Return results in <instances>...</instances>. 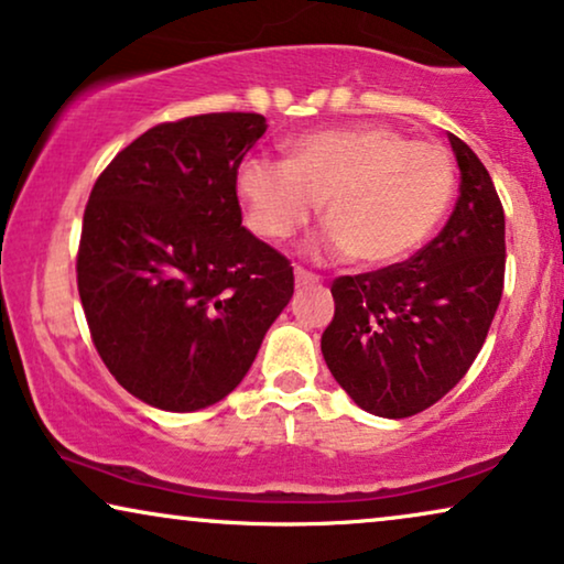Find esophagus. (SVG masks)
Returning <instances> with one entry per match:
<instances>
[{
    "label": "esophagus",
    "instance_id": "34e87169",
    "mask_svg": "<svg viewBox=\"0 0 564 564\" xmlns=\"http://www.w3.org/2000/svg\"><path fill=\"white\" fill-rule=\"evenodd\" d=\"M294 275H296V286L299 289L314 286V283H319V275H314V273H310V270H304V268H299V265L294 270Z\"/></svg>",
    "mask_w": 564,
    "mask_h": 564
}]
</instances>
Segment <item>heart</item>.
I'll list each match as a JSON object with an SVG mask.
<instances>
[{"mask_svg":"<svg viewBox=\"0 0 564 564\" xmlns=\"http://www.w3.org/2000/svg\"><path fill=\"white\" fill-rule=\"evenodd\" d=\"M247 224L286 242L325 200L327 250L381 268L410 258L441 227L456 193L446 147L392 126H352L294 141L289 162L250 156L237 172Z\"/></svg>","mask_w":564,"mask_h":564,"instance_id":"1","label":"heart"}]
</instances>
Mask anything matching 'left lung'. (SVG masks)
I'll use <instances>...</instances> for the list:
<instances>
[{
  "instance_id": "obj_1",
  "label": "left lung",
  "mask_w": 564,
  "mask_h": 564,
  "mask_svg": "<svg viewBox=\"0 0 564 564\" xmlns=\"http://www.w3.org/2000/svg\"><path fill=\"white\" fill-rule=\"evenodd\" d=\"M462 170L452 219L410 260L335 278L322 356L358 408L410 417L464 379L506 281V214L490 172L448 133Z\"/></svg>"
}]
</instances>
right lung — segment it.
Listing matches in <instances>:
<instances>
[{
	"instance_id": "right-lung-1",
	"label": "right lung",
	"mask_w": 564,
	"mask_h": 564,
	"mask_svg": "<svg viewBox=\"0 0 564 564\" xmlns=\"http://www.w3.org/2000/svg\"><path fill=\"white\" fill-rule=\"evenodd\" d=\"M268 123L206 112L160 123L95 180L77 289L102 364L152 408L193 412L250 371L294 296L289 258L242 227L237 170Z\"/></svg>"
}]
</instances>
